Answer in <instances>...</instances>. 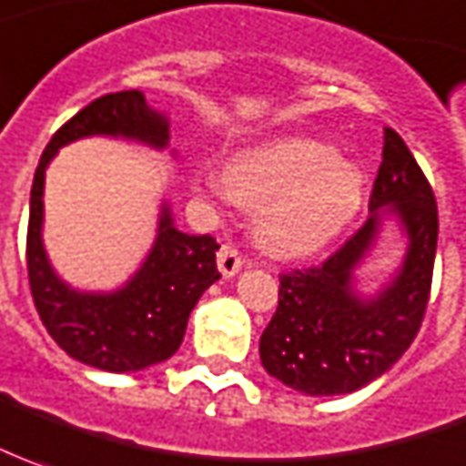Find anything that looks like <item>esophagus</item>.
<instances>
[{"label":"esophagus","instance_id":"34e87169","mask_svg":"<svg viewBox=\"0 0 466 466\" xmlns=\"http://www.w3.org/2000/svg\"><path fill=\"white\" fill-rule=\"evenodd\" d=\"M217 262H219V270L224 278H232L239 268H242V255L234 245H221L219 255H217Z\"/></svg>","mask_w":466,"mask_h":466}]
</instances>
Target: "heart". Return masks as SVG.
I'll list each match as a JSON object with an SVG mask.
<instances>
[{
  "label": "heart",
  "instance_id": "1",
  "mask_svg": "<svg viewBox=\"0 0 466 466\" xmlns=\"http://www.w3.org/2000/svg\"><path fill=\"white\" fill-rule=\"evenodd\" d=\"M208 191L255 208L259 245L280 258L326 247L357 217L365 173L326 142L286 135L234 153L224 170L207 167Z\"/></svg>",
  "mask_w": 466,
  "mask_h": 466
}]
</instances>
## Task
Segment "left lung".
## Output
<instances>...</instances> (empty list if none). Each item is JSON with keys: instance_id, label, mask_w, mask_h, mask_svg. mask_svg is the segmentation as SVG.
<instances>
[{"instance_id": "8db88e82", "label": "left lung", "mask_w": 466, "mask_h": 466, "mask_svg": "<svg viewBox=\"0 0 466 466\" xmlns=\"http://www.w3.org/2000/svg\"><path fill=\"white\" fill-rule=\"evenodd\" d=\"M370 211L365 224L324 262L280 275L278 309L259 337V360L268 375L293 390H360L388 372L419 334L431 296L439 211L431 183L390 127H385ZM385 213H395L407 229V258L375 299H362L351 286L353 270Z\"/></svg>"}]
</instances>
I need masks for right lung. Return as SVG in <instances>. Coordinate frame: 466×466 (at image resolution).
Wrapping results in <instances>:
<instances>
[{"instance_id": "obj_1", "label": "right lung", "mask_w": 466, "mask_h": 466, "mask_svg": "<svg viewBox=\"0 0 466 466\" xmlns=\"http://www.w3.org/2000/svg\"><path fill=\"white\" fill-rule=\"evenodd\" d=\"M109 135L167 145V119L147 106L140 91H116L94 99L47 142L30 191L27 278L35 309L60 350L106 372H137L178 352L193 306L221 275L217 239L183 234L163 207L157 239L137 275L114 293H78L53 273L43 249V183L46 167L68 142Z\"/></svg>"}]
</instances>
